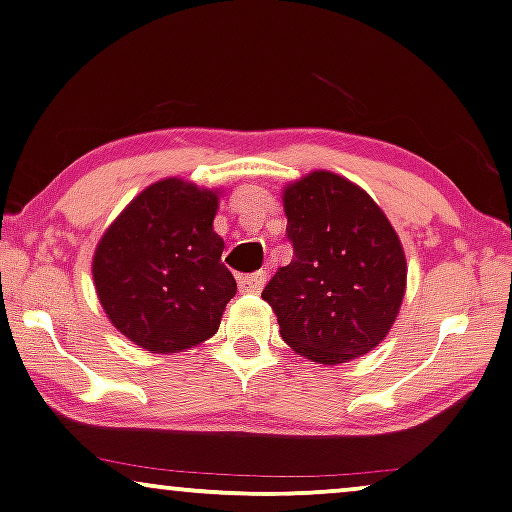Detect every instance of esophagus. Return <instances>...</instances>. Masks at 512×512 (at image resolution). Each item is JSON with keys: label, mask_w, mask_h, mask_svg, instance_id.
Wrapping results in <instances>:
<instances>
[{"label": "esophagus", "mask_w": 512, "mask_h": 512, "mask_svg": "<svg viewBox=\"0 0 512 512\" xmlns=\"http://www.w3.org/2000/svg\"><path fill=\"white\" fill-rule=\"evenodd\" d=\"M264 281H267V274L264 271H255V274H245V276H238V288L243 290V293H260L264 288Z\"/></svg>", "instance_id": "esophagus-1"}]
</instances>
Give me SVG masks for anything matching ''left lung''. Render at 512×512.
Listing matches in <instances>:
<instances>
[{
	"label": "left lung",
	"instance_id": "left-lung-1",
	"mask_svg": "<svg viewBox=\"0 0 512 512\" xmlns=\"http://www.w3.org/2000/svg\"><path fill=\"white\" fill-rule=\"evenodd\" d=\"M293 262L262 290L281 338L323 366L368 354L390 333L406 293V257L375 200L316 170L283 189Z\"/></svg>",
	"mask_w": 512,
	"mask_h": 512
}]
</instances>
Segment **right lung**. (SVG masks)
<instances>
[{
	"label": "right lung",
	"mask_w": 512,
	"mask_h": 512,
	"mask_svg": "<svg viewBox=\"0 0 512 512\" xmlns=\"http://www.w3.org/2000/svg\"><path fill=\"white\" fill-rule=\"evenodd\" d=\"M219 191L167 177L139 193L96 245L103 312L151 354L196 347L217 333L236 281L215 234Z\"/></svg>",
	"instance_id": "right-lung-1"
}]
</instances>
